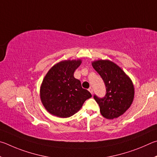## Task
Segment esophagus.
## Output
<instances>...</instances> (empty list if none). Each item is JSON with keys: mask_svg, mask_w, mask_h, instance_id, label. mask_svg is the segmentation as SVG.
I'll return each instance as SVG.
<instances>
[{"mask_svg": "<svg viewBox=\"0 0 157 157\" xmlns=\"http://www.w3.org/2000/svg\"><path fill=\"white\" fill-rule=\"evenodd\" d=\"M88 90H89V92L91 93L92 94H93V89L92 88H91V87H90V88L88 89Z\"/></svg>", "mask_w": 157, "mask_h": 157, "instance_id": "1", "label": "esophagus"}]
</instances>
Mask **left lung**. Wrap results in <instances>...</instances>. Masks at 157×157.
<instances>
[{"instance_id": "1", "label": "left lung", "mask_w": 157, "mask_h": 157, "mask_svg": "<svg viewBox=\"0 0 157 157\" xmlns=\"http://www.w3.org/2000/svg\"><path fill=\"white\" fill-rule=\"evenodd\" d=\"M92 67L99 74L106 87V94L103 98L94 95L103 117L114 119L119 117L130 108L134 97L132 81L116 63L109 60L92 61Z\"/></svg>"}]
</instances>
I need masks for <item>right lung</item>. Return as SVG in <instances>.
<instances>
[{
    "mask_svg": "<svg viewBox=\"0 0 157 157\" xmlns=\"http://www.w3.org/2000/svg\"><path fill=\"white\" fill-rule=\"evenodd\" d=\"M82 60H65L52 67L44 77L40 87V98L49 114L67 118L80 110L85 101L92 97L81 87L74 73Z\"/></svg>",
    "mask_w": 157,
    "mask_h": 157,
    "instance_id": "add662e5",
    "label": "right lung"
}]
</instances>
